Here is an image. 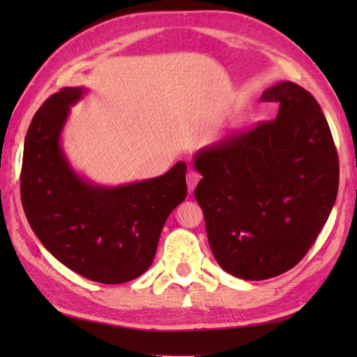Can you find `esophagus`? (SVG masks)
Here are the masks:
<instances>
[{
    "label": "esophagus",
    "instance_id": "1",
    "mask_svg": "<svg viewBox=\"0 0 357 357\" xmlns=\"http://www.w3.org/2000/svg\"><path fill=\"white\" fill-rule=\"evenodd\" d=\"M199 179H201V174H199L198 172L192 170V172L187 173V187H188V192H190V193L195 192L196 184L199 183Z\"/></svg>",
    "mask_w": 357,
    "mask_h": 357
}]
</instances>
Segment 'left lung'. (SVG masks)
Instances as JSON below:
<instances>
[{"instance_id": "1", "label": "left lung", "mask_w": 357, "mask_h": 357, "mask_svg": "<svg viewBox=\"0 0 357 357\" xmlns=\"http://www.w3.org/2000/svg\"><path fill=\"white\" fill-rule=\"evenodd\" d=\"M261 100L278 116L201 149L195 198L215 259L245 280L293 268L313 245L335 206L339 159L321 105L280 81Z\"/></svg>"}]
</instances>
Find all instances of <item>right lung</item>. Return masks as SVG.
Listing matches in <instances>:
<instances>
[{
    "mask_svg": "<svg viewBox=\"0 0 357 357\" xmlns=\"http://www.w3.org/2000/svg\"><path fill=\"white\" fill-rule=\"evenodd\" d=\"M87 90L64 87L35 113L24 141L21 201L41 244L78 275L124 284L155 259L167 218L187 196L185 162L139 183L96 185L72 169L61 133Z\"/></svg>",
    "mask_w": 357,
    "mask_h": 357,
    "instance_id": "1",
    "label": "right lung"
}]
</instances>
